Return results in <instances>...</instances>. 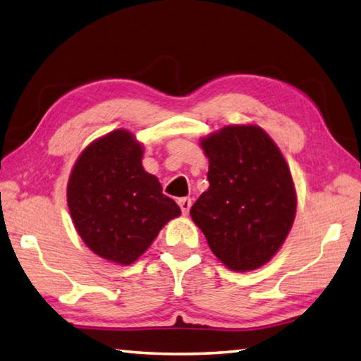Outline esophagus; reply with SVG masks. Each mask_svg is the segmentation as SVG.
Segmentation results:
<instances>
[{"label": "esophagus", "mask_w": 361, "mask_h": 361, "mask_svg": "<svg viewBox=\"0 0 361 361\" xmlns=\"http://www.w3.org/2000/svg\"><path fill=\"white\" fill-rule=\"evenodd\" d=\"M178 204H180V208H181V212L185 214V216H188V214H189V209H190V206H192V200H190V198H188V197H185V198H180V200H178Z\"/></svg>", "instance_id": "1"}]
</instances>
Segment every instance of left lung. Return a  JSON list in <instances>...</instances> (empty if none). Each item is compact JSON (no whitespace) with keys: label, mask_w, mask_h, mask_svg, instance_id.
<instances>
[{"label":"left lung","mask_w":361,"mask_h":361,"mask_svg":"<svg viewBox=\"0 0 361 361\" xmlns=\"http://www.w3.org/2000/svg\"><path fill=\"white\" fill-rule=\"evenodd\" d=\"M208 190L190 208L214 255L234 271L265 265L286 242L296 190L286 158L265 130L226 126L200 140Z\"/></svg>","instance_id":"obj_1"}]
</instances>
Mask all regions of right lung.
Instances as JSON below:
<instances>
[{
    "mask_svg": "<svg viewBox=\"0 0 361 361\" xmlns=\"http://www.w3.org/2000/svg\"><path fill=\"white\" fill-rule=\"evenodd\" d=\"M142 144L126 128L82 150L68 180V208L80 239L109 262L130 265L181 209L142 167Z\"/></svg>",
    "mask_w": 361,
    "mask_h": 361,
    "instance_id": "obj_1",
    "label": "right lung"
}]
</instances>
